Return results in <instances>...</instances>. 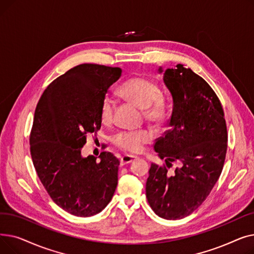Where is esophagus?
I'll return each mask as SVG.
<instances>
[{
	"label": "esophagus",
	"instance_id": "1",
	"mask_svg": "<svg viewBox=\"0 0 254 254\" xmlns=\"http://www.w3.org/2000/svg\"><path fill=\"white\" fill-rule=\"evenodd\" d=\"M137 157L134 156V155H124L122 158H120V165L122 166H125V165H127V164H130L135 161Z\"/></svg>",
	"mask_w": 254,
	"mask_h": 254
}]
</instances>
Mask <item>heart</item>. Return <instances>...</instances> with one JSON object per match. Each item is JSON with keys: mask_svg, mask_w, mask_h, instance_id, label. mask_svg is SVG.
Here are the masks:
<instances>
[{"mask_svg": "<svg viewBox=\"0 0 254 254\" xmlns=\"http://www.w3.org/2000/svg\"><path fill=\"white\" fill-rule=\"evenodd\" d=\"M119 93L145 110V116L150 122L162 120L164 110L161 101H158L162 97V91L151 80L144 77L131 78L120 86ZM113 111V101L109 97H105L100 107V117L103 124L108 125L112 122ZM151 139L152 135L148 130L123 131L114 137L113 143L120 150L139 153Z\"/></svg>", "mask_w": 254, "mask_h": 254, "instance_id": "heart-1", "label": "heart"}]
</instances>
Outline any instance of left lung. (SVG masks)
Listing matches in <instances>:
<instances>
[{
    "label": "left lung",
    "mask_w": 254,
    "mask_h": 254,
    "mask_svg": "<svg viewBox=\"0 0 254 254\" xmlns=\"http://www.w3.org/2000/svg\"><path fill=\"white\" fill-rule=\"evenodd\" d=\"M173 109L165 136L154 150L168 167L178 162L175 174L151 164L146 196L156 215L181 219L196 210L217 182L223 168L228 131L222 106L210 85L181 64L166 71L159 66Z\"/></svg>",
    "instance_id": "obj_1"
}]
</instances>
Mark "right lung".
<instances>
[{
    "instance_id": "1",
    "label": "right lung",
    "mask_w": 254,
    "mask_h": 254,
    "mask_svg": "<svg viewBox=\"0 0 254 254\" xmlns=\"http://www.w3.org/2000/svg\"><path fill=\"white\" fill-rule=\"evenodd\" d=\"M120 75L119 68L76 65L52 81L37 105L30 138L34 167L52 201L75 216L98 214L116 190L118 159L102 152L97 162L81 149L86 135L101 128V103Z\"/></svg>"
}]
</instances>
